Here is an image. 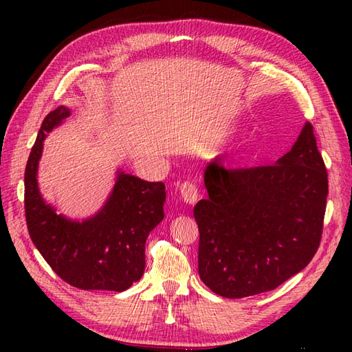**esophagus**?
I'll use <instances>...</instances> for the list:
<instances>
[{"label": "esophagus", "instance_id": "34e87169", "mask_svg": "<svg viewBox=\"0 0 352 352\" xmlns=\"http://www.w3.org/2000/svg\"><path fill=\"white\" fill-rule=\"evenodd\" d=\"M182 198L186 204H195L198 201V186L192 182H184L180 188Z\"/></svg>", "mask_w": 352, "mask_h": 352}]
</instances>
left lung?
I'll return each instance as SVG.
<instances>
[{
  "instance_id": "8db88e82",
  "label": "left lung",
  "mask_w": 352,
  "mask_h": 352,
  "mask_svg": "<svg viewBox=\"0 0 352 352\" xmlns=\"http://www.w3.org/2000/svg\"><path fill=\"white\" fill-rule=\"evenodd\" d=\"M327 177L310 122L272 166L227 169L213 162L204 174L208 198L193 208L206 286L245 298L302 271L322 237Z\"/></svg>"
}]
</instances>
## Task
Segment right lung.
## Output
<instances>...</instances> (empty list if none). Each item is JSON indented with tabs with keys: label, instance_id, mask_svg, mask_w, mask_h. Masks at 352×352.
<instances>
[{
	"label": "right lung",
	"instance_id": "1",
	"mask_svg": "<svg viewBox=\"0 0 352 352\" xmlns=\"http://www.w3.org/2000/svg\"><path fill=\"white\" fill-rule=\"evenodd\" d=\"M71 115L63 106L45 116L25 166V219L30 237L63 281L85 290L122 292L145 271L146 237L164 218L166 192L118 170L115 188L101 210L83 222L57 214L37 188V166L47 133Z\"/></svg>",
	"mask_w": 352,
	"mask_h": 352
}]
</instances>
